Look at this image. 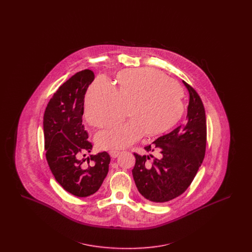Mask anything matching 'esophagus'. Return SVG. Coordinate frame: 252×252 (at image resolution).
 <instances>
[{
	"label": "esophagus",
	"mask_w": 252,
	"mask_h": 252,
	"mask_svg": "<svg viewBox=\"0 0 252 252\" xmlns=\"http://www.w3.org/2000/svg\"><path fill=\"white\" fill-rule=\"evenodd\" d=\"M109 155L111 158H117V157L120 155V151H117V150H111L109 151Z\"/></svg>",
	"instance_id": "34e87169"
}]
</instances>
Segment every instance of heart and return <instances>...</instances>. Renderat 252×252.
Returning a JSON list of instances; mask_svg holds the SVG:
<instances>
[{
  "instance_id": "1",
  "label": "heart",
  "mask_w": 252,
  "mask_h": 252,
  "mask_svg": "<svg viewBox=\"0 0 252 252\" xmlns=\"http://www.w3.org/2000/svg\"><path fill=\"white\" fill-rule=\"evenodd\" d=\"M114 88L104 76L90 85L85 96V117L102 127L120 119L127 108L131 119L99 132L100 149H121L137 142L145 133L157 136L169 130L182 116L184 104L180 86L163 72L151 68L123 70Z\"/></svg>"
}]
</instances>
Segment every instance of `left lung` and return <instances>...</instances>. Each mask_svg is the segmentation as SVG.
<instances>
[{
  "mask_svg": "<svg viewBox=\"0 0 252 252\" xmlns=\"http://www.w3.org/2000/svg\"><path fill=\"white\" fill-rule=\"evenodd\" d=\"M182 82L190 94L185 123L144 147L148 153L157 152V158L134 153L135 184L144 198L154 203L167 202L185 192L205 157L207 126L203 103L192 87Z\"/></svg>",
  "mask_w": 252,
  "mask_h": 252,
  "instance_id": "obj_1",
  "label": "left lung"
}]
</instances>
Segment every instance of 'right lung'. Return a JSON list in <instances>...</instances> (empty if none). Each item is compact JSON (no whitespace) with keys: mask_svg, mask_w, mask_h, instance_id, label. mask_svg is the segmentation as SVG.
<instances>
[{"mask_svg":"<svg viewBox=\"0 0 252 252\" xmlns=\"http://www.w3.org/2000/svg\"><path fill=\"white\" fill-rule=\"evenodd\" d=\"M94 79L91 70L76 72L54 94L43 116L44 148L50 170L65 191L78 197L99 190L110 161L106 151L84 158L93 148L82 116L85 94Z\"/></svg>","mask_w":252,"mask_h":252,"instance_id":"1","label":"right lung"}]
</instances>
